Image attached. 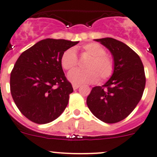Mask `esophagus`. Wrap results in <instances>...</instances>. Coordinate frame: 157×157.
I'll list each match as a JSON object with an SVG mask.
<instances>
[{"mask_svg":"<svg viewBox=\"0 0 157 157\" xmlns=\"http://www.w3.org/2000/svg\"><path fill=\"white\" fill-rule=\"evenodd\" d=\"M79 87H80V85H78V84H73V90H77V88H79Z\"/></svg>","mask_w":157,"mask_h":157,"instance_id":"obj_1","label":"esophagus"}]
</instances>
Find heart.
<instances>
[{
	"instance_id": "1",
	"label": "heart",
	"mask_w": 157,
	"mask_h": 157,
	"mask_svg": "<svg viewBox=\"0 0 157 157\" xmlns=\"http://www.w3.org/2000/svg\"><path fill=\"white\" fill-rule=\"evenodd\" d=\"M82 53L90 56L84 70H74L69 73L68 79L74 84H93L109 78L113 73L114 61L113 58L105 54V49L98 43L91 42L83 45ZM78 60L75 50L67 49L62 55L61 65L65 70L72 71L77 66Z\"/></svg>"
}]
</instances>
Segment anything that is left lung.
<instances>
[{
    "label": "left lung",
    "instance_id": "obj_1",
    "mask_svg": "<svg viewBox=\"0 0 157 157\" xmlns=\"http://www.w3.org/2000/svg\"><path fill=\"white\" fill-rule=\"evenodd\" d=\"M94 40L111 52L114 70L105 84L93 87L87 105L100 121L114 124L125 119L142 98L145 86L144 66L140 57L123 42L111 37Z\"/></svg>",
    "mask_w": 157,
    "mask_h": 157
}]
</instances>
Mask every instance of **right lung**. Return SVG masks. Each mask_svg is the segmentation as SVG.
<instances>
[{
  "label": "right lung",
  "mask_w": 157,
  "mask_h": 157,
  "mask_svg": "<svg viewBox=\"0 0 157 157\" xmlns=\"http://www.w3.org/2000/svg\"><path fill=\"white\" fill-rule=\"evenodd\" d=\"M79 41L47 38L17 59L10 77L12 98L20 112L36 124L57 119L68 105L72 84L61 65L63 52Z\"/></svg>",
  "instance_id": "right-lung-1"
}]
</instances>
